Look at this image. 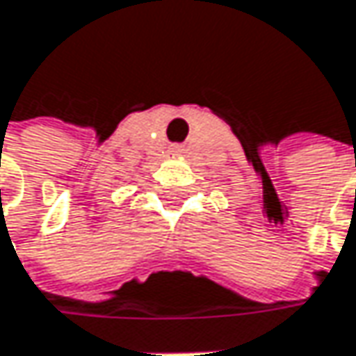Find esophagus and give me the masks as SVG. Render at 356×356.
Returning a JSON list of instances; mask_svg holds the SVG:
<instances>
[{"instance_id": "1", "label": "esophagus", "mask_w": 356, "mask_h": 356, "mask_svg": "<svg viewBox=\"0 0 356 356\" xmlns=\"http://www.w3.org/2000/svg\"><path fill=\"white\" fill-rule=\"evenodd\" d=\"M174 152L178 154V152H182V147H174Z\"/></svg>"}]
</instances>
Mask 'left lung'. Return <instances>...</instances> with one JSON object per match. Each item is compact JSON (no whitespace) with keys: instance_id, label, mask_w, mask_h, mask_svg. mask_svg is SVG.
I'll use <instances>...</instances> for the list:
<instances>
[{"instance_id":"8db88e82","label":"left lung","mask_w":356,"mask_h":356,"mask_svg":"<svg viewBox=\"0 0 356 356\" xmlns=\"http://www.w3.org/2000/svg\"><path fill=\"white\" fill-rule=\"evenodd\" d=\"M275 221H277V219H275Z\"/></svg>"}]
</instances>
